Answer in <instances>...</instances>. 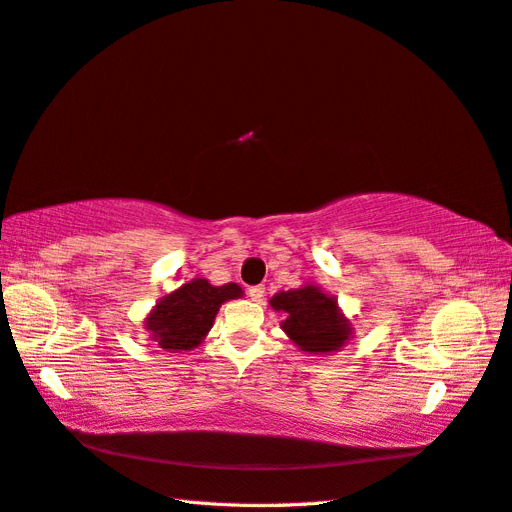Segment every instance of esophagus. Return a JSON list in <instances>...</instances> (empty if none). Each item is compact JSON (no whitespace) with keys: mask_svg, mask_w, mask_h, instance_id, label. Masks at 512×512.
<instances>
[{"mask_svg":"<svg viewBox=\"0 0 512 512\" xmlns=\"http://www.w3.org/2000/svg\"><path fill=\"white\" fill-rule=\"evenodd\" d=\"M247 295H249V298H252L254 302H260V300H263V295H265V287H249L247 289Z\"/></svg>","mask_w":512,"mask_h":512,"instance_id":"esophagus-1","label":"esophagus"}]
</instances>
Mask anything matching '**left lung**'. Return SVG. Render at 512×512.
Here are the masks:
<instances>
[{
  "instance_id": "left-lung-1",
  "label": "left lung",
  "mask_w": 512,
  "mask_h": 512,
  "mask_svg": "<svg viewBox=\"0 0 512 512\" xmlns=\"http://www.w3.org/2000/svg\"><path fill=\"white\" fill-rule=\"evenodd\" d=\"M269 304L274 311L285 313L280 326L291 342L311 355L342 350L352 337V324L339 311L335 295H326L320 287L304 285L280 291Z\"/></svg>"
}]
</instances>
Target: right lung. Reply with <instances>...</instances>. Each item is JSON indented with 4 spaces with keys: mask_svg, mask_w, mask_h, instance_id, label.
<instances>
[{
    "mask_svg": "<svg viewBox=\"0 0 512 512\" xmlns=\"http://www.w3.org/2000/svg\"><path fill=\"white\" fill-rule=\"evenodd\" d=\"M243 289L236 282L214 287L206 278H195L164 295L144 320L153 342L168 352L197 348L214 324L221 304L236 300Z\"/></svg>",
    "mask_w": 512,
    "mask_h": 512,
    "instance_id": "right-lung-1",
    "label": "right lung"
}]
</instances>
